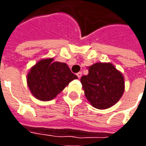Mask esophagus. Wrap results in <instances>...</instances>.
<instances>
[{
	"mask_svg": "<svg viewBox=\"0 0 146 146\" xmlns=\"http://www.w3.org/2000/svg\"><path fill=\"white\" fill-rule=\"evenodd\" d=\"M76 76H77V77H78V78H80V77H81V76H82V73H81V72H79V73H76Z\"/></svg>",
	"mask_w": 146,
	"mask_h": 146,
	"instance_id": "34e87169",
	"label": "esophagus"
}]
</instances>
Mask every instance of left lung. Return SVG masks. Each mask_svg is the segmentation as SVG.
<instances>
[{
    "label": "left lung",
    "instance_id": "left-lung-1",
    "mask_svg": "<svg viewBox=\"0 0 146 146\" xmlns=\"http://www.w3.org/2000/svg\"><path fill=\"white\" fill-rule=\"evenodd\" d=\"M80 78L87 99L92 106L105 110L116 104L124 92V79L111 63H95Z\"/></svg>",
    "mask_w": 146,
    "mask_h": 146
}]
</instances>
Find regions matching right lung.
I'll use <instances>...</instances> for the list:
<instances>
[{"mask_svg": "<svg viewBox=\"0 0 146 146\" xmlns=\"http://www.w3.org/2000/svg\"><path fill=\"white\" fill-rule=\"evenodd\" d=\"M77 76L66 63L42 59L31 68L27 75V84L39 100L50 101Z\"/></svg>", "mask_w": 146, "mask_h": 146, "instance_id": "1", "label": "right lung"}]
</instances>
